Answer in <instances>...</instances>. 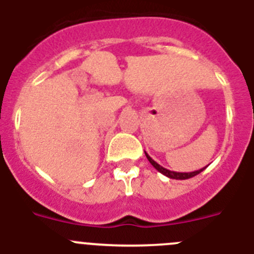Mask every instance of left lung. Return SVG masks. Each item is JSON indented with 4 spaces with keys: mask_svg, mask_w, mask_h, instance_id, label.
<instances>
[{
    "mask_svg": "<svg viewBox=\"0 0 254 254\" xmlns=\"http://www.w3.org/2000/svg\"><path fill=\"white\" fill-rule=\"evenodd\" d=\"M145 155H146L147 160L150 161V164H151V165L155 168V169L158 170V172H160L161 174H164V176L168 177V178H170V179H179V181H183V179H190V178H192V177H194V176H197V174H199V173L202 172V170L206 169V167H205V168H202V169L194 170V172H190V173L172 172V170L165 169V168H163V167H161V165H159V164L156 163V161L152 160V159L149 156V154H147V152H145Z\"/></svg>",
    "mask_w": 254,
    "mask_h": 254,
    "instance_id": "8db88e82",
    "label": "left lung"
}]
</instances>
